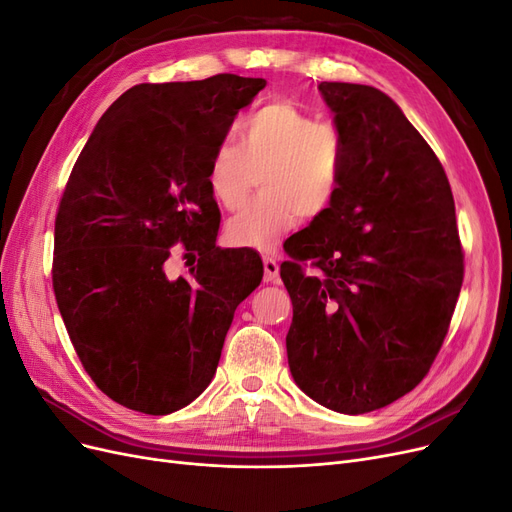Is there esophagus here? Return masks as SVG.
Segmentation results:
<instances>
[{"label": "esophagus", "instance_id": "obj_1", "mask_svg": "<svg viewBox=\"0 0 512 512\" xmlns=\"http://www.w3.org/2000/svg\"><path fill=\"white\" fill-rule=\"evenodd\" d=\"M262 262H265V282L275 284L280 280V265H277L273 258H265Z\"/></svg>", "mask_w": 512, "mask_h": 512}]
</instances>
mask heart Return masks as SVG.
Segmentation results:
<instances>
[{"label": "heart", "mask_w": 512, "mask_h": 512, "mask_svg": "<svg viewBox=\"0 0 512 512\" xmlns=\"http://www.w3.org/2000/svg\"><path fill=\"white\" fill-rule=\"evenodd\" d=\"M241 143L220 141L207 162L215 203L237 211L258 177L260 196L226 226L230 243L275 250L297 222L329 211L342 177V134L292 102L265 104L239 126Z\"/></svg>", "instance_id": "heart-1"}]
</instances>
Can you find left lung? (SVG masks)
<instances>
[{"mask_svg":"<svg viewBox=\"0 0 512 512\" xmlns=\"http://www.w3.org/2000/svg\"><path fill=\"white\" fill-rule=\"evenodd\" d=\"M342 134L329 211L290 243V374L320 406L365 414L425 378L463 282L455 200L425 138L380 89L318 85ZM312 259L320 276H305Z\"/></svg>","mask_w":512,"mask_h":512,"instance_id":"left-lung-1","label":"left lung"}]
</instances>
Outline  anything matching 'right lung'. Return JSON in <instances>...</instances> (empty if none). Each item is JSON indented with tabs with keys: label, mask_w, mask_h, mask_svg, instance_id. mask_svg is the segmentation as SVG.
Returning <instances> with one entry per match:
<instances>
[{
	"label": "right lung",
	"mask_w": 512,
	"mask_h": 512,
	"mask_svg": "<svg viewBox=\"0 0 512 512\" xmlns=\"http://www.w3.org/2000/svg\"><path fill=\"white\" fill-rule=\"evenodd\" d=\"M265 79L143 83L102 115L55 218L53 288L72 346L117 404L162 416L203 393L237 305L262 280L252 250L215 247L207 162ZM199 254L170 278L169 247ZM196 258V256H194Z\"/></svg>",
	"instance_id": "1"
}]
</instances>
